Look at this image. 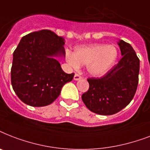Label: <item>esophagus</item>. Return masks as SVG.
<instances>
[{
	"instance_id": "34e87169",
	"label": "esophagus",
	"mask_w": 150,
	"mask_h": 150,
	"mask_svg": "<svg viewBox=\"0 0 150 150\" xmlns=\"http://www.w3.org/2000/svg\"><path fill=\"white\" fill-rule=\"evenodd\" d=\"M81 79H82V77H81V75H79V74H75V76H74V79H75V81Z\"/></svg>"
}]
</instances>
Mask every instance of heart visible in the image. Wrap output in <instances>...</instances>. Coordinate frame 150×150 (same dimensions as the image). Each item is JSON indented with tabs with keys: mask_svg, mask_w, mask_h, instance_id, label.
Masks as SVG:
<instances>
[{
	"mask_svg": "<svg viewBox=\"0 0 150 150\" xmlns=\"http://www.w3.org/2000/svg\"><path fill=\"white\" fill-rule=\"evenodd\" d=\"M117 57V50L113 45L96 43L78 47L74 54L66 53V60L71 65L77 68L80 64L87 65V70L92 75L102 76L114 66Z\"/></svg>",
	"mask_w": 150,
	"mask_h": 150,
	"instance_id": "1",
	"label": "heart"
}]
</instances>
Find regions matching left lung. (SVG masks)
Here are the masks:
<instances>
[{"label": "left lung", "mask_w": 150, "mask_h": 150, "mask_svg": "<svg viewBox=\"0 0 150 150\" xmlns=\"http://www.w3.org/2000/svg\"><path fill=\"white\" fill-rule=\"evenodd\" d=\"M122 58L103 76L89 78L88 91L82 96L87 108L100 115H112L128 106L139 83V59L129 43L120 40Z\"/></svg>", "instance_id": "8db88e82"}]
</instances>
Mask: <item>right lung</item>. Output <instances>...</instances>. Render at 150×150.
I'll list each match as a JSON object with an SVG mask.
<instances>
[{"instance_id": "obj_1", "label": "right lung", "mask_w": 150, "mask_h": 150, "mask_svg": "<svg viewBox=\"0 0 150 150\" xmlns=\"http://www.w3.org/2000/svg\"><path fill=\"white\" fill-rule=\"evenodd\" d=\"M64 39L43 29L23 36L13 53L11 82L18 97L32 107L54 102L75 73L67 74L54 57L65 55Z\"/></svg>"}]
</instances>
